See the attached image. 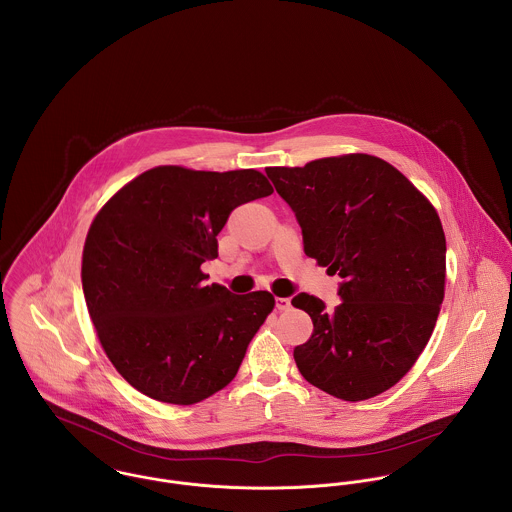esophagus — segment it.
Wrapping results in <instances>:
<instances>
[{
	"mask_svg": "<svg viewBox=\"0 0 512 512\" xmlns=\"http://www.w3.org/2000/svg\"><path fill=\"white\" fill-rule=\"evenodd\" d=\"M290 305H292V301L288 297H276V309L278 311H286V309H290Z\"/></svg>",
	"mask_w": 512,
	"mask_h": 512,
	"instance_id": "obj_1",
	"label": "esophagus"
}]
</instances>
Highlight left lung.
Listing matches in <instances>:
<instances>
[{"instance_id": "8db88e82", "label": "left lung", "mask_w": 512, "mask_h": 512, "mask_svg": "<svg viewBox=\"0 0 512 512\" xmlns=\"http://www.w3.org/2000/svg\"><path fill=\"white\" fill-rule=\"evenodd\" d=\"M292 207L303 250L339 274L341 303L292 299L313 333L293 349L301 376L361 402L392 388L426 349L445 293V234L438 211L388 161L368 153L268 167Z\"/></svg>"}]
</instances>
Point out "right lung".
<instances>
[{
    "instance_id": "right-lung-1",
    "label": "right lung",
    "mask_w": 512,
    "mask_h": 512,
    "mask_svg": "<svg viewBox=\"0 0 512 512\" xmlns=\"http://www.w3.org/2000/svg\"><path fill=\"white\" fill-rule=\"evenodd\" d=\"M272 193L256 169L159 165L98 211L84 240L82 290L106 357L136 390L191 406L236 376L276 299L205 286L201 264L219 256L228 215Z\"/></svg>"
}]
</instances>
